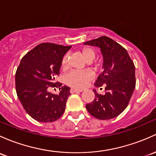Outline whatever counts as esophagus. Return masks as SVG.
Segmentation results:
<instances>
[{
    "instance_id": "34e87169",
    "label": "esophagus",
    "mask_w": 156,
    "mask_h": 156,
    "mask_svg": "<svg viewBox=\"0 0 156 156\" xmlns=\"http://www.w3.org/2000/svg\"><path fill=\"white\" fill-rule=\"evenodd\" d=\"M82 90H78V89H75V88H71L70 89V93H81Z\"/></svg>"
}]
</instances>
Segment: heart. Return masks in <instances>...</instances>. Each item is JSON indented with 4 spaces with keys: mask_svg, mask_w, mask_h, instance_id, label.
Masks as SVG:
<instances>
[{
    "mask_svg": "<svg viewBox=\"0 0 156 156\" xmlns=\"http://www.w3.org/2000/svg\"><path fill=\"white\" fill-rule=\"evenodd\" d=\"M81 55L85 61L91 63L96 57V53L90 48H84L81 51ZM67 63V55H65L62 60V66L65 67ZM93 78V75L91 72L88 70L83 71H72L67 74L65 77V82L66 84L73 87L81 89L85 87Z\"/></svg>",
    "mask_w": 156,
    "mask_h": 156,
    "instance_id": "1",
    "label": "heart"
}]
</instances>
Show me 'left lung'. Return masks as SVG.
I'll list each match as a JSON object with an SVG mask.
<instances>
[{
    "instance_id": "1",
    "label": "left lung",
    "mask_w": 156,
    "mask_h": 156,
    "mask_svg": "<svg viewBox=\"0 0 156 156\" xmlns=\"http://www.w3.org/2000/svg\"><path fill=\"white\" fill-rule=\"evenodd\" d=\"M100 48L103 72L95 86H105L106 93L99 95L93 90L95 99L86 105L88 112L99 119H111L119 116L128 106L135 88V67L127 51L107 37L84 42Z\"/></svg>"
}]
</instances>
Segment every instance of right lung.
<instances>
[{"label":"right lung","mask_w":156,"mask_h":156,"mask_svg":"<svg viewBox=\"0 0 156 156\" xmlns=\"http://www.w3.org/2000/svg\"><path fill=\"white\" fill-rule=\"evenodd\" d=\"M72 46L39 44L21 60L16 73V90L26 112L40 122H51L63 115L70 88L63 86L59 94L48 91L55 87L62 60Z\"/></svg>","instance_id":"add662e5"}]
</instances>
